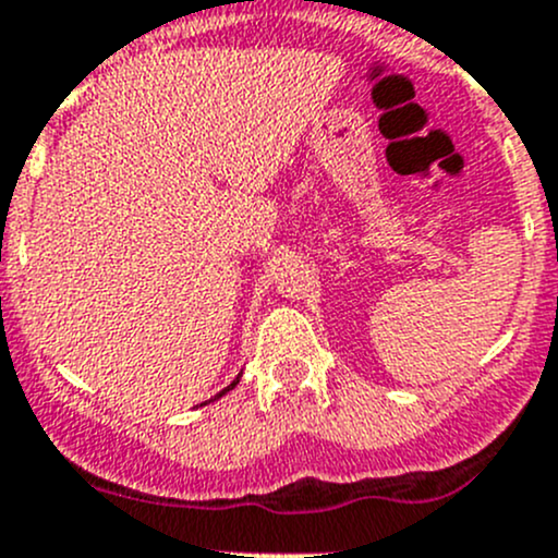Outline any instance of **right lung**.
<instances>
[{
  "label": "right lung",
  "instance_id": "obj_1",
  "mask_svg": "<svg viewBox=\"0 0 558 558\" xmlns=\"http://www.w3.org/2000/svg\"><path fill=\"white\" fill-rule=\"evenodd\" d=\"M238 380H240V378H238ZM238 380H234V384H232V386H227V388H223V391H221V393H218V397H223V393H227V391H232V388H234V386H238ZM218 397H216V399H218Z\"/></svg>",
  "mask_w": 558,
  "mask_h": 558
}]
</instances>
